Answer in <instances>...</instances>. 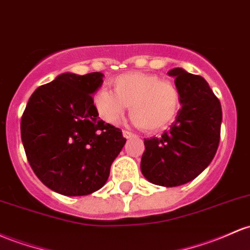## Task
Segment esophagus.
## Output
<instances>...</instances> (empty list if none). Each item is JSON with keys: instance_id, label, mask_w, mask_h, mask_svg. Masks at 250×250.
I'll list each match as a JSON object with an SVG mask.
<instances>
[{"instance_id": "obj_1", "label": "esophagus", "mask_w": 250, "mask_h": 250, "mask_svg": "<svg viewBox=\"0 0 250 250\" xmlns=\"http://www.w3.org/2000/svg\"><path fill=\"white\" fill-rule=\"evenodd\" d=\"M123 138H125V139H131V138H134V134L131 133V131H128V130H123Z\"/></svg>"}]
</instances>
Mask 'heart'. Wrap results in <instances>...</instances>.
I'll return each mask as SVG.
<instances>
[{
	"label": "heart",
	"instance_id": "obj_1",
	"mask_svg": "<svg viewBox=\"0 0 250 250\" xmlns=\"http://www.w3.org/2000/svg\"><path fill=\"white\" fill-rule=\"evenodd\" d=\"M112 91L96 92L94 105L104 122L115 125L129 105L131 121L144 129L154 131L171 123L179 110V90L169 81L153 73L131 71L110 81Z\"/></svg>",
	"mask_w": 250,
	"mask_h": 250
}]
</instances>
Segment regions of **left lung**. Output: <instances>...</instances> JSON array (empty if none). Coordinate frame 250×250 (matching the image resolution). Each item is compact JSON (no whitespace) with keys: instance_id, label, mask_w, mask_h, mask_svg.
<instances>
[{"instance_id":"1","label":"left lung","mask_w":250,"mask_h":250,"mask_svg":"<svg viewBox=\"0 0 250 250\" xmlns=\"http://www.w3.org/2000/svg\"><path fill=\"white\" fill-rule=\"evenodd\" d=\"M179 90L182 109L169 130L145 139L141 172L148 182L174 188L191 182L210 165L217 152L222 108L209 84L182 67L169 70Z\"/></svg>"}]
</instances>
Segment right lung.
<instances>
[{
  "label": "right lung",
  "mask_w": 250,
  "mask_h": 250,
  "mask_svg": "<svg viewBox=\"0 0 250 250\" xmlns=\"http://www.w3.org/2000/svg\"><path fill=\"white\" fill-rule=\"evenodd\" d=\"M101 72H65L38 87L21 119V139L32 169L62 196H86L104 186L125 144L122 131L98 117L92 95Z\"/></svg>",
  "instance_id": "add662e5"
}]
</instances>
